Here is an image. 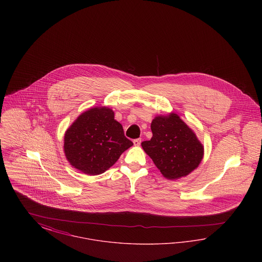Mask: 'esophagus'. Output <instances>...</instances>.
Returning <instances> with one entry per match:
<instances>
[{"instance_id": "34e87169", "label": "esophagus", "mask_w": 262, "mask_h": 262, "mask_svg": "<svg viewBox=\"0 0 262 262\" xmlns=\"http://www.w3.org/2000/svg\"><path fill=\"white\" fill-rule=\"evenodd\" d=\"M140 143H141V138H137V139H135V140H134V144H135V146H139V145H140Z\"/></svg>"}]
</instances>
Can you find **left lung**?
Segmentation results:
<instances>
[{
  "instance_id": "1",
  "label": "left lung",
  "mask_w": 262,
  "mask_h": 262,
  "mask_svg": "<svg viewBox=\"0 0 262 262\" xmlns=\"http://www.w3.org/2000/svg\"><path fill=\"white\" fill-rule=\"evenodd\" d=\"M151 130V139L141 142V146L166 179L186 177L200 166L204 147L179 115L156 116Z\"/></svg>"
}]
</instances>
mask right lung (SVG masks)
Wrapping results in <instances>:
<instances>
[{"instance_id": "add662e5", "label": "right lung", "mask_w": 262, "mask_h": 262, "mask_svg": "<svg viewBox=\"0 0 262 262\" xmlns=\"http://www.w3.org/2000/svg\"><path fill=\"white\" fill-rule=\"evenodd\" d=\"M133 145L109 107H94L80 114L63 137L67 160L89 176L106 172Z\"/></svg>"}]
</instances>
